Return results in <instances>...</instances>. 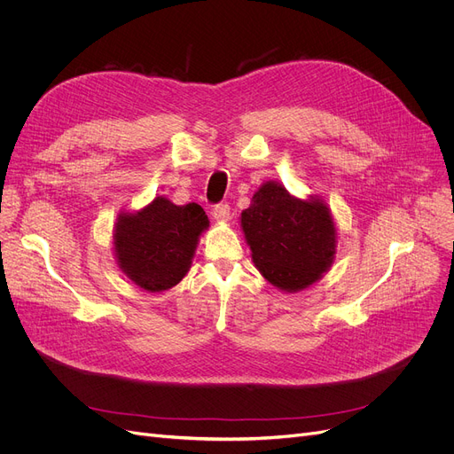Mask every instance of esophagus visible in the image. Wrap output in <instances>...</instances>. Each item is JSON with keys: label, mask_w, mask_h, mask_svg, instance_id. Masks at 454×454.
Instances as JSON below:
<instances>
[{"label": "esophagus", "mask_w": 454, "mask_h": 454, "mask_svg": "<svg viewBox=\"0 0 454 454\" xmlns=\"http://www.w3.org/2000/svg\"><path fill=\"white\" fill-rule=\"evenodd\" d=\"M211 215L215 221L219 223H226L230 219V206L228 202H221V204H215L213 209H211Z\"/></svg>", "instance_id": "esophagus-1"}]
</instances>
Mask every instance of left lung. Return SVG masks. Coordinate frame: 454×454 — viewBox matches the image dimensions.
Returning <instances> with one entry per match:
<instances>
[{
	"label": "left lung",
	"instance_id": "1",
	"mask_svg": "<svg viewBox=\"0 0 454 454\" xmlns=\"http://www.w3.org/2000/svg\"><path fill=\"white\" fill-rule=\"evenodd\" d=\"M259 272L283 291H300L327 270L335 254V226L325 204L296 200L267 182L241 213Z\"/></svg>",
	"mask_w": 454,
	"mask_h": 454
}]
</instances>
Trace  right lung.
Instances as JSON below:
<instances>
[{
    "label": "right lung",
    "mask_w": 454,
    "mask_h": 454,
    "mask_svg": "<svg viewBox=\"0 0 454 454\" xmlns=\"http://www.w3.org/2000/svg\"><path fill=\"white\" fill-rule=\"evenodd\" d=\"M207 224L199 204L176 206L156 197L139 213L119 217L114 233L119 265L141 289H171L189 270L199 235Z\"/></svg>",
    "instance_id": "right-lung-1"
}]
</instances>
